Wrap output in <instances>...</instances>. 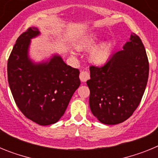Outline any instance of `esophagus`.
Here are the masks:
<instances>
[{
    "label": "esophagus",
    "mask_w": 158,
    "mask_h": 158,
    "mask_svg": "<svg viewBox=\"0 0 158 158\" xmlns=\"http://www.w3.org/2000/svg\"><path fill=\"white\" fill-rule=\"evenodd\" d=\"M80 80L82 82H85L89 80V78H90V74H89V73L88 71H81L80 73Z\"/></svg>",
    "instance_id": "34e87169"
}]
</instances>
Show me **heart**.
Returning a JSON list of instances; mask_svg holds the SVG:
<instances>
[{
	"mask_svg": "<svg viewBox=\"0 0 158 158\" xmlns=\"http://www.w3.org/2000/svg\"><path fill=\"white\" fill-rule=\"evenodd\" d=\"M96 43H97V38L95 35H93L81 43L80 45L78 46V49L82 50V49L91 48L93 46H95ZM110 52H111V47L109 44L103 43L91 51L89 54V59L96 65H103L109 58Z\"/></svg>",
	"mask_w": 158,
	"mask_h": 158,
	"instance_id": "b5f03b06",
	"label": "heart"
}]
</instances>
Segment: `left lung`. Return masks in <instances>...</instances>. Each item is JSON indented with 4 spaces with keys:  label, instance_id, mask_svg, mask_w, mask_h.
Wrapping results in <instances>:
<instances>
[{
    "label": "left lung",
    "instance_id": "1",
    "mask_svg": "<svg viewBox=\"0 0 158 158\" xmlns=\"http://www.w3.org/2000/svg\"><path fill=\"white\" fill-rule=\"evenodd\" d=\"M123 50L104 65H91L89 106L102 123L115 125L131 117L142 100L149 77V61L140 38L133 33Z\"/></svg>",
    "mask_w": 158,
    "mask_h": 158
}]
</instances>
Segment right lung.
Returning a JSON list of instances; mask_svg holds the SVG:
<instances>
[{"label": "right lung", "instance_id": "right-lung-1", "mask_svg": "<svg viewBox=\"0 0 158 158\" xmlns=\"http://www.w3.org/2000/svg\"><path fill=\"white\" fill-rule=\"evenodd\" d=\"M38 35L37 27H29L18 37L8 60V80L20 111L30 120L47 126L64 115L80 85V72L58 55L49 62L33 63L27 51L30 40Z\"/></svg>", "mask_w": 158, "mask_h": 158}]
</instances>
